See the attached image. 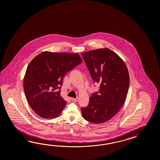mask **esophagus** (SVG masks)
Returning a JSON list of instances; mask_svg holds the SVG:
<instances>
[{
	"mask_svg": "<svg viewBox=\"0 0 160 160\" xmlns=\"http://www.w3.org/2000/svg\"><path fill=\"white\" fill-rule=\"evenodd\" d=\"M78 98H71V100L72 101L78 102Z\"/></svg>",
	"mask_w": 160,
	"mask_h": 160,
	"instance_id": "obj_1",
	"label": "esophagus"
}]
</instances>
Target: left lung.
Masks as SVG:
<instances>
[{
    "mask_svg": "<svg viewBox=\"0 0 160 160\" xmlns=\"http://www.w3.org/2000/svg\"><path fill=\"white\" fill-rule=\"evenodd\" d=\"M99 91L90 97L89 104L81 109L83 118L90 122L109 121L124 103L129 86V76L124 61L108 48L82 53Z\"/></svg>",
    "mask_w": 160,
    "mask_h": 160,
    "instance_id": "1",
    "label": "left lung"
}]
</instances>
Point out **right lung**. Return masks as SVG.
<instances>
[{
    "label": "right lung",
    "instance_id": "right-lung-1",
    "mask_svg": "<svg viewBox=\"0 0 160 160\" xmlns=\"http://www.w3.org/2000/svg\"><path fill=\"white\" fill-rule=\"evenodd\" d=\"M82 62L78 54L47 51L32 60L24 76L23 89L29 105L39 116L52 119L61 114L67 103L61 95L63 78Z\"/></svg>",
    "mask_w": 160,
    "mask_h": 160
}]
</instances>
